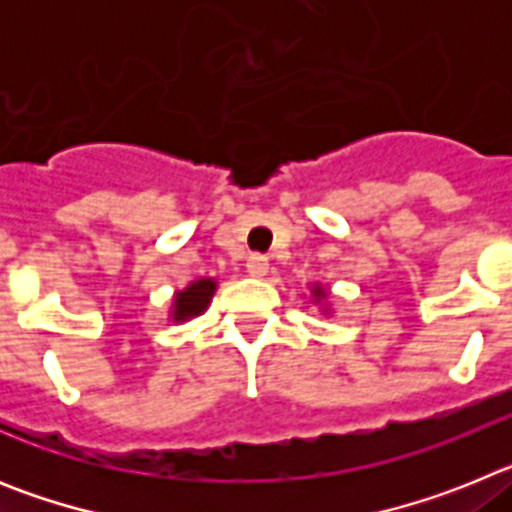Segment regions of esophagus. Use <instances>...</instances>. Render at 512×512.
<instances>
[{"mask_svg":"<svg viewBox=\"0 0 512 512\" xmlns=\"http://www.w3.org/2000/svg\"><path fill=\"white\" fill-rule=\"evenodd\" d=\"M246 269L251 277H266V271H269V259L261 256V253H251L246 261Z\"/></svg>","mask_w":512,"mask_h":512,"instance_id":"esophagus-1","label":"esophagus"}]
</instances>
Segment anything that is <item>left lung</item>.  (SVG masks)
I'll list each match as a JSON object with an SVG mask.
<instances>
[{
    "instance_id": "left-lung-1",
    "label": "left lung",
    "mask_w": 512,
    "mask_h": 512,
    "mask_svg": "<svg viewBox=\"0 0 512 512\" xmlns=\"http://www.w3.org/2000/svg\"><path fill=\"white\" fill-rule=\"evenodd\" d=\"M312 295H315V297H318V300H320V297H325V292H323V287H315V289H312Z\"/></svg>"
}]
</instances>
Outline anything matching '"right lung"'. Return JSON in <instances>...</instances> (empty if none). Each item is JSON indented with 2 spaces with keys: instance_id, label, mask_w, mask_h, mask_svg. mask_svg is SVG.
Returning <instances> with one entry per match:
<instances>
[{
  "instance_id": "right-lung-1",
  "label": "right lung",
  "mask_w": 512,
  "mask_h": 512,
  "mask_svg": "<svg viewBox=\"0 0 512 512\" xmlns=\"http://www.w3.org/2000/svg\"><path fill=\"white\" fill-rule=\"evenodd\" d=\"M217 284L212 279H197L189 284L184 292H176L174 297V323H184V320L200 315L210 305V297L215 292Z\"/></svg>"
}]
</instances>
